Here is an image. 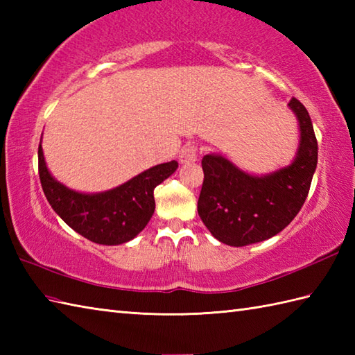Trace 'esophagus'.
<instances>
[{
  "mask_svg": "<svg viewBox=\"0 0 355 355\" xmlns=\"http://www.w3.org/2000/svg\"><path fill=\"white\" fill-rule=\"evenodd\" d=\"M197 157H198V148L197 145H193V143H189V145H184L183 149L180 150V162L182 163H193L197 162Z\"/></svg>",
  "mask_w": 355,
  "mask_h": 355,
  "instance_id": "1",
  "label": "esophagus"
}]
</instances>
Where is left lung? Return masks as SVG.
Returning <instances> with one entry per match:
<instances>
[{"label":"left lung","instance_id":"1","mask_svg":"<svg viewBox=\"0 0 355 355\" xmlns=\"http://www.w3.org/2000/svg\"><path fill=\"white\" fill-rule=\"evenodd\" d=\"M288 107L300 126L299 150L290 166L253 177L221 155H205L198 215L221 243L243 247L277 235L302 209L318 166V139L306 108L296 97Z\"/></svg>","mask_w":355,"mask_h":355}]
</instances>
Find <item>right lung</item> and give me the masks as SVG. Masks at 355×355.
<instances>
[{"mask_svg":"<svg viewBox=\"0 0 355 355\" xmlns=\"http://www.w3.org/2000/svg\"><path fill=\"white\" fill-rule=\"evenodd\" d=\"M177 168L175 160L157 164L116 189L88 195L58 183L45 166L41 143L37 148L41 186L53 210L79 235L103 245L128 243L146 227L155 209V186Z\"/></svg>","mask_w":355,"mask_h":355,"instance_id":"obj_1","label":"right lung"}]
</instances>
